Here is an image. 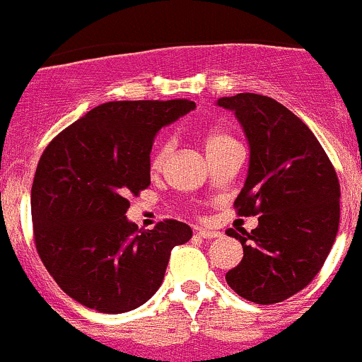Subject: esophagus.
Returning a JSON list of instances; mask_svg holds the SVG:
<instances>
[{"instance_id": "1", "label": "esophagus", "mask_w": 362, "mask_h": 362, "mask_svg": "<svg viewBox=\"0 0 362 362\" xmlns=\"http://www.w3.org/2000/svg\"><path fill=\"white\" fill-rule=\"evenodd\" d=\"M195 234L199 235V238H202V239H214V238H218V235H220V232L209 230V228H197Z\"/></svg>"}]
</instances>
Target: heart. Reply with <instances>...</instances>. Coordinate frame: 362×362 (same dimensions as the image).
Instances as JSON below:
<instances>
[{
    "instance_id": "b5f03b06",
    "label": "heart",
    "mask_w": 362,
    "mask_h": 362,
    "mask_svg": "<svg viewBox=\"0 0 362 362\" xmlns=\"http://www.w3.org/2000/svg\"><path fill=\"white\" fill-rule=\"evenodd\" d=\"M232 141H234V139H232L228 134H225V132L211 130L204 135L202 144H204V149H206V155H211V153L218 151V149L223 148L225 144H228V142ZM167 151H169V146H162V148H158V151H156L155 156H153V162H151L153 169H160V167H162L163 160H165L167 156Z\"/></svg>"
}]
</instances>
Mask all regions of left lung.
Listing matches in <instances>:
<instances>
[{
	"instance_id": "8db88e82",
	"label": "left lung",
	"mask_w": 362,
	"mask_h": 362,
	"mask_svg": "<svg viewBox=\"0 0 362 362\" xmlns=\"http://www.w3.org/2000/svg\"><path fill=\"white\" fill-rule=\"evenodd\" d=\"M216 105L234 112L250 146L235 209L260 214L252 232H225L243 245V260L225 280L248 301L281 303L317 276L334 245L338 176L310 128L276 100L239 93Z\"/></svg>"
}]
</instances>
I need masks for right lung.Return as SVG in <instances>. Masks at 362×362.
<instances>
[{
	"instance_id": "1",
	"label": "right lung",
	"mask_w": 362,
	"mask_h": 362,
	"mask_svg": "<svg viewBox=\"0 0 362 362\" xmlns=\"http://www.w3.org/2000/svg\"><path fill=\"white\" fill-rule=\"evenodd\" d=\"M193 109L189 100L107 102L45 148L31 186L35 245L77 303L102 313L135 310L162 285L170 250L192 239L176 220L139 228L127 197L151 182L156 134Z\"/></svg>"
}]
</instances>
